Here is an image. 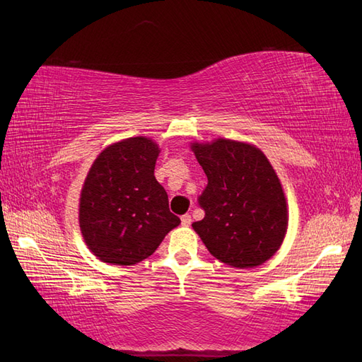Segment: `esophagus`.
Listing matches in <instances>:
<instances>
[{"mask_svg": "<svg viewBox=\"0 0 362 362\" xmlns=\"http://www.w3.org/2000/svg\"><path fill=\"white\" fill-rule=\"evenodd\" d=\"M181 225H182V226H189V225H192V216H190V214H184V216H181Z\"/></svg>", "mask_w": 362, "mask_h": 362, "instance_id": "obj_1", "label": "esophagus"}]
</instances>
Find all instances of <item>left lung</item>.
<instances>
[{
  "mask_svg": "<svg viewBox=\"0 0 362 362\" xmlns=\"http://www.w3.org/2000/svg\"><path fill=\"white\" fill-rule=\"evenodd\" d=\"M206 175L198 204L205 211L192 226L210 254L228 266L257 267L275 255L287 231V202L262 152L242 141L193 144Z\"/></svg>",
  "mask_w": 362,
  "mask_h": 362,
  "instance_id": "1",
  "label": "left lung"
}]
</instances>
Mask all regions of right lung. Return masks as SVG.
I'll list each match as a JSON object with an SVG mask.
<instances>
[{"mask_svg":"<svg viewBox=\"0 0 362 362\" xmlns=\"http://www.w3.org/2000/svg\"><path fill=\"white\" fill-rule=\"evenodd\" d=\"M160 154L146 137H131L103 151L84 181L80 228L86 245L104 262L131 266L156 252L181 223L156 180Z\"/></svg>","mask_w":362,"mask_h":362,"instance_id":"right-lung-1","label":"right lung"}]
</instances>
